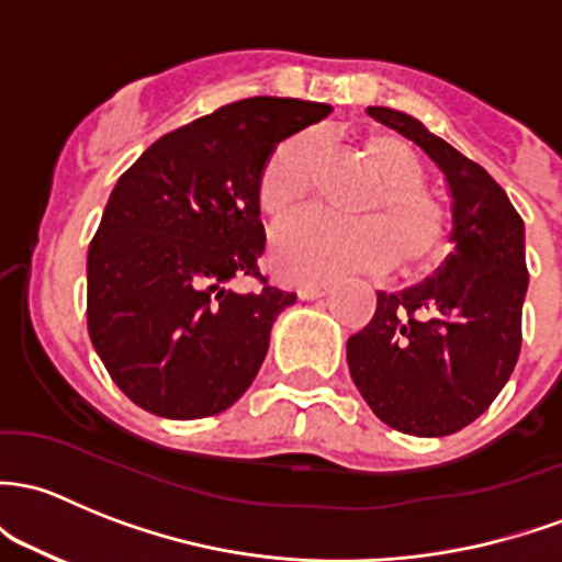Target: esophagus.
<instances>
[{
    "label": "esophagus",
    "instance_id": "34e87169",
    "mask_svg": "<svg viewBox=\"0 0 562 562\" xmlns=\"http://www.w3.org/2000/svg\"><path fill=\"white\" fill-rule=\"evenodd\" d=\"M326 293H328L326 285H301L299 288V299H304V301L321 299V296H326Z\"/></svg>",
    "mask_w": 562,
    "mask_h": 562
}]
</instances>
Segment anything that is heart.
Instances as JSON below:
<instances>
[{"label":"heart","mask_w":562,"mask_h":562,"mask_svg":"<svg viewBox=\"0 0 562 562\" xmlns=\"http://www.w3.org/2000/svg\"><path fill=\"white\" fill-rule=\"evenodd\" d=\"M363 156L380 180V191L363 206L366 221H336L304 212L271 234V266L293 282H328L352 271L415 269L434 261L445 247L447 221L441 206L423 191L415 156L398 139L374 134ZM323 145L315 132L288 137L266 161L258 196L266 215L282 217L310 199L321 167Z\"/></svg>","instance_id":"obj_1"}]
</instances>
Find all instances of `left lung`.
Listing matches in <instances>:
<instances>
[{
	"label": "left lung",
	"mask_w": 562,
	"mask_h": 562,
	"mask_svg": "<svg viewBox=\"0 0 562 562\" xmlns=\"http://www.w3.org/2000/svg\"><path fill=\"white\" fill-rule=\"evenodd\" d=\"M445 175L454 250L434 277L376 293L369 326L347 339L350 376L376 417L401 434L450 436L493 404L515 371L528 293L525 223L504 188L417 117L369 108Z\"/></svg>",
	"instance_id": "obj_1"
}]
</instances>
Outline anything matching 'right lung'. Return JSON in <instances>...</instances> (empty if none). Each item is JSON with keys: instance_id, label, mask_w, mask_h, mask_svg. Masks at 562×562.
<instances>
[{"instance_id": "add662e5", "label": "right lung", "mask_w": 562, "mask_h": 562, "mask_svg": "<svg viewBox=\"0 0 562 562\" xmlns=\"http://www.w3.org/2000/svg\"><path fill=\"white\" fill-rule=\"evenodd\" d=\"M330 104L252 97L164 134L121 175L88 247V334L112 382L167 420L226 412L256 380L296 293L258 277L271 150Z\"/></svg>"}]
</instances>
